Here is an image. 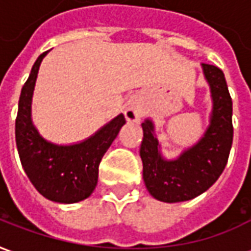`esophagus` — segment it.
Instances as JSON below:
<instances>
[{
	"mask_svg": "<svg viewBox=\"0 0 251 251\" xmlns=\"http://www.w3.org/2000/svg\"><path fill=\"white\" fill-rule=\"evenodd\" d=\"M125 117L129 122H137V121L141 120L142 113L136 107H129V109H126Z\"/></svg>",
	"mask_w": 251,
	"mask_h": 251,
	"instance_id": "1",
	"label": "esophagus"
}]
</instances>
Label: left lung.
<instances>
[{
  "instance_id": "8db88e82",
  "label": "left lung",
  "mask_w": 251,
  "mask_h": 251,
  "mask_svg": "<svg viewBox=\"0 0 251 251\" xmlns=\"http://www.w3.org/2000/svg\"><path fill=\"white\" fill-rule=\"evenodd\" d=\"M210 86L212 110L210 125L192 147L176 158H165L154 133V122L147 118L140 156L142 176L149 194L165 203L185 201L199 196L215 183L226 167L232 144V100L222 70L201 64Z\"/></svg>"
}]
</instances>
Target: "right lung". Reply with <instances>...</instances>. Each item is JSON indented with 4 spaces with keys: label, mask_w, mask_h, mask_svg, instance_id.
<instances>
[{
    "label": "right lung",
    "mask_w": 251,
    "mask_h": 251,
    "mask_svg": "<svg viewBox=\"0 0 251 251\" xmlns=\"http://www.w3.org/2000/svg\"><path fill=\"white\" fill-rule=\"evenodd\" d=\"M47 53L37 57L21 90L16 144L23 168L35 188L48 200L71 204L93 194L98 183L99 163L126 121L124 114H118L93 136L71 145L46 140L32 121V97L39 68Z\"/></svg>",
    "instance_id": "obj_1"
}]
</instances>
